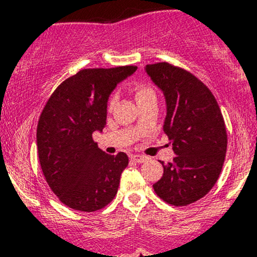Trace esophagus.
<instances>
[{
	"instance_id": "34e87169",
	"label": "esophagus",
	"mask_w": 257,
	"mask_h": 257,
	"mask_svg": "<svg viewBox=\"0 0 257 257\" xmlns=\"http://www.w3.org/2000/svg\"><path fill=\"white\" fill-rule=\"evenodd\" d=\"M146 157L145 156H141V155H134L132 156V161L137 162V163H144V162L146 161Z\"/></svg>"
}]
</instances>
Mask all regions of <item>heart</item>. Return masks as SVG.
<instances>
[{
	"label": "heart",
	"instance_id": "obj_1",
	"mask_svg": "<svg viewBox=\"0 0 257 257\" xmlns=\"http://www.w3.org/2000/svg\"><path fill=\"white\" fill-rule=\"evenodd\" d=\"M134 94L137 102H144L149 101V100H156V93L151 87L145 84H138L134 87ZM114 105V98H111L108 101V108H112Z\"/></svg>",
	"mask_w": 257,
	"mask_h": 257
}]
</instances>
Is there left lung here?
<instances>
[{
	"label": "left lung",
	"instance_id": "1",
	"mask_svg": "<svg viewBox=\"0 0 257 257\" xmlns=\"http://www.w3.org/2000/svg\"><path fill=\"white\" fill-rule=\"evenodd\" d=\"M145 71L163 91V131L176 155L163 166L153 185L159 198L184 206L203 198L216 184L225 162L227 133L222 113L209 88L192 73L168 63L146 65Z\"/></svg>",
	"mask_w": 257,
	"mask_h": 257
}]
</instances>
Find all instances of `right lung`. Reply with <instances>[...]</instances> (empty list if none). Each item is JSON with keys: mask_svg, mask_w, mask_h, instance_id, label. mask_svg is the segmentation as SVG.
I'll use <instances>...</instances> for the list:
<instances>
[{"mask_svg": "<svg viewBox=\"0 0 257 257\" xmlns=\"http://www.w3.org/2000/svg\"><path fill=\"white\" fill-rule=\"evenodd\" d=\"M137 69L81 70L65 79L44 106L37 125L38 159L47 184L69 208L91 213L117 194L128 156L107 155L91 135L106 125L112 91Z\"/></svg>", "mask_w": 257, "mask_h": 257, "instance_id": "obj_1", "label": "right lung"}]
</instances>
